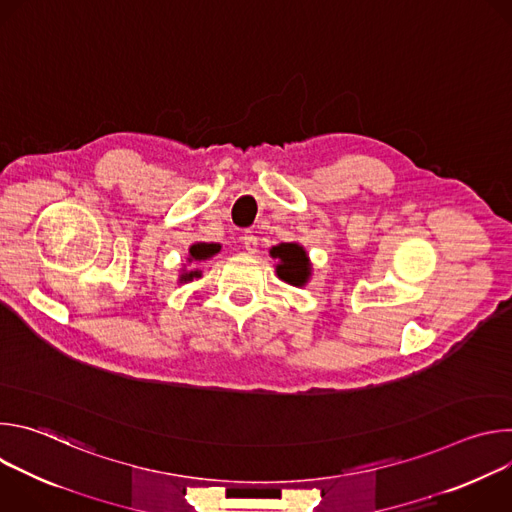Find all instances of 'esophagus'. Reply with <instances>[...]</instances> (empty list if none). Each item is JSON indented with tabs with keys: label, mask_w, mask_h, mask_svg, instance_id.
Returning <instances> with one entry per match:
<instances>
[{
	"label": "esophagus",
	"mask_w": 512,
	"mask_h": 512,
	"mask_svg": "<svg viewBox=\"0 0 512 512\" xmlns=\"http://www.w3.org/2000/svg\"><path fill=\"white\" fill-rule=\"evenodd\" d=\"M241 241H243V247L249 251V253H255L257 251V237L249 231V233H245L243 237H241Z\"/></svg>",
	"instance_id": "34e87169"
}]
</instances>
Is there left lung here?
<instances>
[{
  "label": "left lung",
  "instance_id": "1",
  "mask_svg": "<svg viewBox=\"0 0 512 512\" xmlns=\"http://www.w3.org/2000/svg\"><path fill=\"white\" fill-rule=\"evenodd\" d=\"M269 255L277 259L275 271L277 277L289 285L304 287L312 275V263L308 259V253L298 243H279L271 247Z\"/></svg>",
  "mask_w": 512,
  "mask_h": 512
}]
</instances>
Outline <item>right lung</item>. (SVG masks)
<instances>
[{"label": "right lung", "instance_id": "add662e5", "mask_svg": "<svg viewBox=\"0 0 512 512\" xmlns=\"http://www.w3.org/2000/svg\"><path fill=\"white\" fill-rule=\"evenodd\" d=\"M218 251H221V245L218 243H194L192 247H190V257H188V263H192V261H206V259H210V257H214ZM202 273H200V269H194V271H184L182 275H180V281H192L194 277H200Z\"/></svg>", "mask_w": 512, "mask_h": 512}]
</instances>
